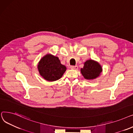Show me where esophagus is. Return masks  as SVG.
<instances>
[{
    "mask_svg": "<svg viewBox=\"0 0 133 133\" xmlns=\"http://www.w3.org/2000/svg\"><path fill=\"white\" fill-rule=\"evenodd\" d=\"M71 69H73V70H77L78 69V66L77 65H75V66H71Z\"/></svg>",
    "mask_w": 133,
    "mask_h": 133,
    "instance_id": "1",
    "label": "esophagus"
}]
</instances>
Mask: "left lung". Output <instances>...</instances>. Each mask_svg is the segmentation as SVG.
Here are the masks:
<instances>
[{"label": "left lung", "mask_w": 133, "mask_h": 133, "mask_svg": "<svg viewBox=\"0 0 133 133\" xmlns=\"http://www.w3.org/2000/svg\"><path fill=\"white\" fill-rule=\"evenodd\" d=\"M102 72V68L99 63L92 59L87 60L84 66L81 69V72L85 79L92 80L99 76Z\"/></svg>", "instance_id": "8db88e82"}]
</instances>
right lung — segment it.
Segmentation results:
<instances>
[{
    "label": "right lung",
    "mask_w": 133,
    "mask_h": 133,
    "mask_svg": "<svg viewBox=\"0 0 133 133\" xmlns=\"http://www.w3.org/2000/svg\"><path fill=\"white\" fill-rule=\"evenodd\" d=\"M41 76L48 81L53 82L60 79L66 70L61 64L58 57L48 54L41 59L37 65Z\"/></svg>",
    "instance_id": "add662e5"
}]
</instances>
